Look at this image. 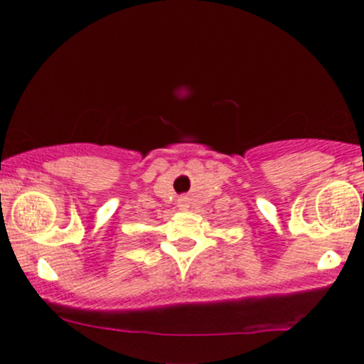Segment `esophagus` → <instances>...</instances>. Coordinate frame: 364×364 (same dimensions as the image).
<instances>
[{
  "instance_id": "obj_1",
  "label": "esophagus",
  "mask_w": 364,
  "mask_h": 364,
  "mask_svg": "<svg viewBox=\"0 0 364 364\" xmlns=\"http://www.w3.org/2000/svg\"><path fill=\"white\" fill-rule=\"evenodd\" d=\"M178 207L179 208H188V198H185V196H183V198H179L178 200Z\"/></svg>"
}]
</instances>
